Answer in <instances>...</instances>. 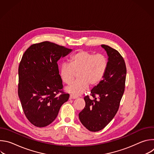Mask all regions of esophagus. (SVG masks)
I'll return each instance as SVG.
<instances>
[{"mask_svg": "<svg viewBox=\"0 0 154 154\" xmlns=\"http://www.w3.org/2000/svg\"><path fill=\"white\" fill-rule=\"evenodd\" d=\"M78 98V97L77 96H74V95H70V96H69V99H77Z\"/></svg>", "mask_w": 154, "mask_h": 154, "instance_id": "esophagus-1", "label": "esophagus"}]
</instances>
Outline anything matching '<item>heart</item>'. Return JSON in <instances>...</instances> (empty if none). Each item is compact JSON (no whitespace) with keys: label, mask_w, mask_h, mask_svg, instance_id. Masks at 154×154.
Wrapping results in <instances>:
<instances>
[{"label":"heart","mask_w":154,"mask_h":154,"mask_svg":"<svg viewBox=\"0 0 154 154\" xmlns=\"http://www.w3.org/2000/svg\"><path fill=\"white\" fill-rule=\"evenodd\" d=\"M108 66L107 57L103 54L80 50L72 55L69 64L64 63L60 69V76L63 82L70 84L77 74L78 80L66 88L67 92L78 96L88 87L94 88L103 79Z\"/></svg>","instance_id":"1"}]
</instances>
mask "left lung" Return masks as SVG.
Here are the masks:
<instances>
[{
    "label": "left lung",
    "mask_w": 154,
    "mask_h": 154,
    "mask_svg": "<svg viewBox=\"0 0 154 154\" xmlns=\"http://www.w3.org/2000/svg\"><path fill=\"white\" fill-rule=\"evenodd\" d=\"M101 46L108 57V68L102 80L91 91L94 99L85 96V107L79 114L82 124L91 131L103 129L113 119L125 90L127 69L123 57L111 47L105 45Z\"/></svg>",
    "instance_id": "8db88e82"
}]
</instances>
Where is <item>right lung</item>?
I'll return each mask as SVG.
<instances>
[{
  "label": "right lung",
  "mask_w": 154,
  "mask_h": 154,
  "mask_svg": "<svg viewBox=\"0 0 154 154\" xmlns=\"http://www.w3.org/2000/svg\"><path fill=\"white\" fill-rule=\"evenodd\" d=\"M72 51L57 44H33L24 52L18 74V96L27 119L38 127H46L57 118L69 97L62 91L57 61ZM61 92L60 95L57 94Z\"/></svg>",
  "instance_id": "obj_1"
}]
</instances>
